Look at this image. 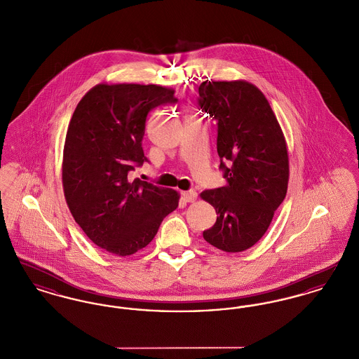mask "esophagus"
I'll return each mask as SVG.
<instances>
[{"label":"esophagus","mask_w":359,"mask_h":359,"mask_svg":"<svg viewBox=\"0 0 359 359\" xmlns=\"http://www.w3.org/2000/svg\"><path fill=\"white\" fill-rule=\"evenodd\" d=\"M182 196H183V199L188 202V203H192V202H195L196 201V198H198V194L195 192V191H187V192H183L182 194Z\"/></svg>","instance_id":"34e87169"}]
</instances>
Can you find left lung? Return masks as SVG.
I'll list each match as a JSON object with an SVG mask.
<instances>
[{"instance_id": "8db88e82", "label": "left lung", "mask_w": 359, "mask_h": 359, "mask_svg": "<svg viewBox=\"0 0 359 359\" xmlns=\"http://www.w3.org/2000/svg\"><path fill=\"white\" fill-rule=\"evenodd\" d=\"M198 102L217 122L219 168L227 182L201 194L218 215L203 238L223 252H243L266 233L287 195L285 138L268 100L249 82L207 79Z\"/></svg>"}]
</instances>
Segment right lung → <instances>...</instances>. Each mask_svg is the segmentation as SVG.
<instances>
[{"instance_id":"1","label":"right lung","mask_w":359,"mask_h":359,"mask_svg":"<svg viewBox=\"0 0 359 359\" xmlns=\"http://www.w3.org/2000/svg\"><path fill=\"white\" fill-rule=\"evenodd\" d=\"M173 94L163 86L101 83L86 93L69 121L62 165L66 202L86 236L116 256L145 248L179 205L176 191L129 179L148 161V113L177 102Z\"/></svg>"}]
</instances>
